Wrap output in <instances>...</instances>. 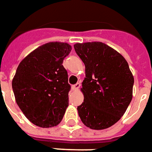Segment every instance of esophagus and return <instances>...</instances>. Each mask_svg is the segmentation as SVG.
Returning a JSON list of instances; mask_svg holds the SVG:
<instances>
[{"instance_id": "esophagus-1", "label": "esophagus", "mask_w": 152, "mask_h": 152, "mask_svg": "<svg viewBox=\"0 0 152 152\" xmlns=\"http://www.w3.org/2000/svg\"><path fill=\"white\" fill-rule=\"evenodd\" d=\"M80 87V83H76V85H73L72 86V89L73 90H77L79 89V88Z\"/></svg>"}]
</instances>
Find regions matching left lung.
Returning <instances> with one entry per match:
<instances>
[{
    "label": "left lung",
    "mask_w": 152,
    "mask_h": 152,
    "mask_svg": "<svg viewBox=\"0 0 152 152\" xmlns=\"http://www.w3.org/2000/svg\"><path fill=\"white\" fill-rule=\"evenodd\" d=\"M74 49L86 66L84 102L77 107L80 118L92 129L111 127L124 114L133 98L134 80L127 61L102 42L76 43Z\"/></svg>",
    "instance_id": "1"
}]
</instances>
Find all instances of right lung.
Wrapping results in <instances>:
<instances>
[{
    "mask_svg": "<svg viewBox=\"0 0 152 152\" xmlns=\"http://www.w3.org/2000/svg\"><path fill=\"white\" fill-rule=\"evenodd\" d=\"M67 43L50 42L22 60L12 80L15 100L26 117L39 127L58 124L68 106V75L63 59Z\"/></svg>",
    "mask_w": 152,
    "mask_h": 152,
    "instance_id": "obj_1",
    "label": "right lung"
}]
</instances>
